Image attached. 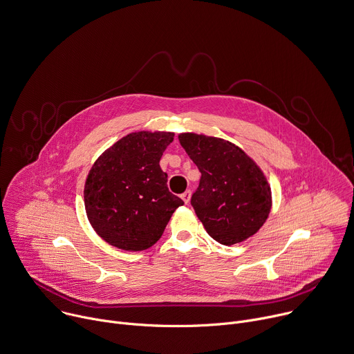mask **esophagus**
<instances>
[{"label":"esophagus","instance_id":"esophagus-1","mask_svg":"<svg viewBox=\"0 0 354 354\" xmlns=\"http://www.w3.org/2000/svg\"><path fill=\"white\" fill-rule=\"evenodd\" d=\"M181 198H183V201H184L185 203H188L189 199H191V191L187 189L185 192H183V194H181Z\"/></svg>","mask_w":354,"mask_h":354}]
</instances>
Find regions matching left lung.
I'll return each mask as SVG.
<instances>
[{"label": "left lung", "mask_w": 354, "mask_h": 354, "mask_svg": "<svg viewBox=\"0 0 354 354\" xmlns=\"http://www.w3.org/2000/svg\"><path fill=\"white\" fill-rule=\"evenodd\" d=\"M180 144L201 171L191 205L207 234L223 245L255 234L270 212V187L255 162L229 140L180 133Z\"/></svg>", "instance_id": "1"}]
</instances>
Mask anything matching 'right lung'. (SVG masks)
<instances>
[{
    "label": "right lung",
    "mask_w": 354,
    "mask_h": 354,
    "mask_svg": "<svg viewBox=\"0 0 354 354\" xmlns=\"http://www.w3.org/2000/svg\"><path fill=\"white\" fill-rule=\"evenodd\" d=\"M173 132H132L109 148L85 183V209L95 232L125 251L152 247L184 202L167 188L160 159Z\"/></svg>",
    "instance_id": "add662e5"
}]
</instances>
